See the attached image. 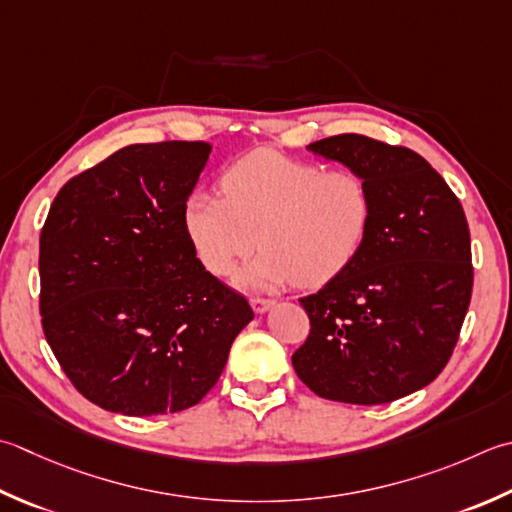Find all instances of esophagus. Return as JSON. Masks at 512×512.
I'll return each mask as SVG.
<instances>
[{"label":"esophagus","instance_id":"esophagus-1","mask_svg":"<svg viewBox=\"0 0 512 512\" xmlns=\"http://www.w3.org/2000/svg\"><path fill=\"white\" fill-rule=\"evenodd\" d=\"M250 306H253L255 313H266V310H270L275 306L273 299H266V297H250Z\"/></svg>","mask_w":512,"mask_h":512}]
</instances>
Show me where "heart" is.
Listing matches in <instances>:
<instances>
[{
    "instance_id": "heart-1",
    "label": "heart",
    "mask_w": 512,
    "mask_h": 512,
    "mask_svg": "<svg viewBox=\"0 0 512 512\" xmlns=\"http://www.w3.org/2000/svg\"><path fill=\"white\" fill-rule=\"evenodd\" d=\"M222 195L195 190L184 202V228L213 275L264 246L239 275L255 288L333 282L355 262L373 222V193L353 168H324L257 148L219 177Z\"/></svg>"
}]
</instances>
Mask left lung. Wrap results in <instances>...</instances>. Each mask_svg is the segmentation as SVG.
Segmentation results:
<instances>
[{"label": "left lung", "instance_id": "8db88e82", "mask_svg": "<svg viewBox=\"0 0 512 512\" xmlns=\"http://www.w3.org/2000/svg\"><path fill=\"white\" fill-rule=\"evenodd\" d=\"M308 150L366 179L373 222L355 262L299 299L310 333L293 368L324 399L395 402L433 382L459 339L473 293L464 208L444 177L406 146L346 133Z\"/></svg>", "mask_w": 512, "mask_h": 512}]
</instances>
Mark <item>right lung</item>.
Here are the masks:
<instances>
[{"label": "right lung", "mask_w": 512, "mask_h": 512, "mask_svg": "<svg viewBox=\"0 0 512 512\" xmlns=\"http://www.w3.org/2000/svg\"><path fill=\"white\" fill-rule=\"evenodd\" d=\"M213 146L133 144L59 190L39 235V313L59 366L88 402L133 417L202 402L250 319L184 228Z\"/></svg>", "instance_id": "add662e5"}]
</instances>
